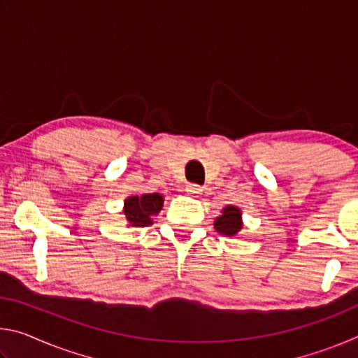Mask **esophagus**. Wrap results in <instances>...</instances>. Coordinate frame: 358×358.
I'll return each mask as SVG.
<instances>
[{"mask_svg": "<svg viewBox=\"0 0 358 358\" xmlns=\"http://www.w3.org/2000/svg\"><path fill=\"white\" fill-rule=\"evenodd\" d=\"M186 191L189 192V194H192V196H197V194H201V192L203 191V187H202V186H199V185H194V183H191V185H187V186H186Z\"/></svg>", "mask_w": 358, "mask_h": 358, "instance_id": "34e87169", "label": "esophagus"}]
</instances>
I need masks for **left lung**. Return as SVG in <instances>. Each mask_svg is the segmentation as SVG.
Here are the masks:
<instances>
[{
	"mask_svg": "<svg viewBox=\"0 0 358 358\" xmlns=\"http://www.w3.org/2000/svg\"><path fill=\"white\" fill-rule=\"evenodd\" d=\"M241 227H243V222H241V211L240 208L234 207V205L224 207L222 215L217 216L215 221L216 232L226 235V237H234V235H237Z\"/></svg>",
	"mask_w": 358,
	"mask_h": 358,
	"instance_id": "8db88e82",
	"label": "left lung"
}]
</instances>
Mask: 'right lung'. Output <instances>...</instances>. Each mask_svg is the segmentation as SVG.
I'll return each instance as SVG.
<instances>
[{"label":"right lung","instance_id":"1","mask_svg":"<svg viewBox=\"0 0 358 358\" xmlns=\"http://www.w3.org/2000/svg\"><path fill=\"white\" fill-rule=\"evenodd\" d=\"M164 203V197L161 194H143V196H131L124 201V216L128 220V226L145 227L153 222L155 215H157Z\"/></svg>","mask_w":358,"mask_h":358}]
</instances>
